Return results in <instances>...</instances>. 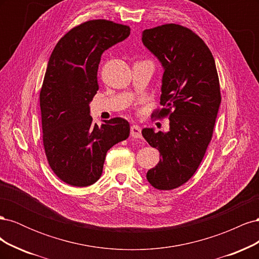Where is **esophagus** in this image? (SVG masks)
I'll list each match as a JSON object with an SVG mask.
<instances>
[{
	"label": "esophagus",
	"instance_id": "34e87169",
	"mask_svg": "<svg viewBox=\"0 0 259 259\" xmlns=\"http://www.w3.org/2000/svg\"><path fill=\"white\" fill-rule=\"evenodd\" d=\"M131 136L136 139L142 138L143 136H142V128H140V126H138L136 124H133L131 126Z\"/></svg>",
	"mask_w": 259,
	"mask_h": 259
}]
</instances>
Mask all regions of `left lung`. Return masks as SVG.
I'll return each mask as SVG.
<instances>
[{
	"label": "left lung",
	"instance_id": "left-lung-1",
	"mask_svg": "<svg viewBox=\"0 0 259 259\" xmlns=\"http://www.w3.org/2000/svg\"><path fill=\"white\" fill-rule=\"evenodd\" d=\"M142 41L163 67L159 116L169 120L168 132H142L161 156L147 179L170 190L193 176L206 152L222 101L218 74L209 49L190 29L167 23L144 30Z\"/></svg>",
	"mask_w": 259,
	"mask_h": 259
}]
</instances>
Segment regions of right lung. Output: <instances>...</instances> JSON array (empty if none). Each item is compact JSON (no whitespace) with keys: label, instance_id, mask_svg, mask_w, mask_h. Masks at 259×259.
<instances>
[{"label":"right lung","instance_id":"add662e5","mask_svg":"<svg viewBox=\"0 0 259 259\" xmlns=\"http://www.w3.org/2000/svg\"><path fill=\"white\" fill-rule=\"evenodd\" d=\"M130 33L127 26L90 20L62 36L51 55L40 93L43 145L51 168L68 185L96 183L107 151L130 135L122 117L98 126L90 114L101 55Z\"/></svg>","mask_w":259,"mask_h":259}]
</instances>
